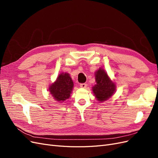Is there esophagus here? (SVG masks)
Masks as SVG:
<instances>
[{
  "label": "esophagus",
  "instance_id": "obj_1",
  "mask_svg": "<svg viewBox=\"0 0 158 158\" xmlns=\"http://www.w3.org/2000/svg\"><path fill=\"white\" fill-rule=\"evenodd\" d=\"M80 86L82 88H86V86H87V84H81L80 85Z\"/></svg>",
  "mask_w": 158,
  "mask_h": 158
}]
</instances>
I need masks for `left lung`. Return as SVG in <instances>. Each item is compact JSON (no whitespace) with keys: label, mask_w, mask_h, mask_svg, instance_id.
<instances>
[{"label":"left lung","mask_w":158,"mask_h":158,"mask_svg":"<svg viewBox=\"0 0 158 158\" xmlns=\"http://www.w3.org/2000/svg\"><path fill=\"white\" fill-rule=\"evenodd\" d=\"M95 79L96 84L92 87V91L95 98L99 102L107 101L116 92L115 83L102 68L95 71Z\"/></svg>","instance_id":"1"}]
</instances>
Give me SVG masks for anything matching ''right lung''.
<instances>
[{"instance_id": "add662e5", "label": "right lung", "mask_w": 158, "mask_h": 158, "mask_svg": "<svg viewBox=\"0 0 158 158\" xmlns=\"http://www.w3.org/2000/svg\"><path fill=\"white\" fill-rule=\"evenodd\" d=\"M74 82L67 73H62L57 76L56 80L49 87V92L59 103L64 102L70 97L73 92Z\"/></svg>"}]
</instances>
